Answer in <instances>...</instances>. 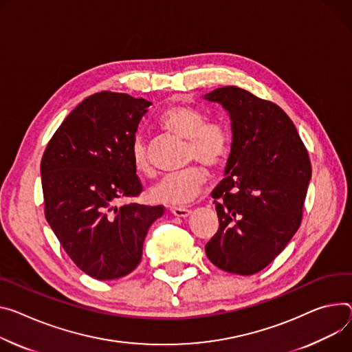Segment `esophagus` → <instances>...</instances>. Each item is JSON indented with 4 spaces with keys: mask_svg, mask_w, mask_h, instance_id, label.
Masks as SVG:
<instances>
[{
    "mask_svg": "<svg viewBox=\"0 0 352 352\" xmlns=\"http://www.w3.org/2000/svg\"><path fill=\"white\" fill-rule=\"evenodd\" d=\"M171 213L177 217H186L190 213V210L184 206H174V208H171Z\"/></svg>",
    "mask_w": 352,
    "mask_h": 352,
    "instance_id": "34e87169",
    "label": "esophagus"
}]
</instances>
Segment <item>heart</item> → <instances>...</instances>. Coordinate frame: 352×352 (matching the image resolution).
Listing matches in <instances>:
<instances>
[{
	"mask_svg": "<svg viewBox=\"0 0 352 352\" xmlns=\"http://www.w3.org/2000/svg\"><path fill=\"white\" fill-rule=\"evenodd\" d=\"M206 113L195 107L177 104L158 118V126L167 133L188 142L189 163H202L210 168H221L232 154L233 138L226 122L206 119ZM133 168L142 175L153 174V163L147 143L136 138L131 147ZM209 173L202 166H192L181 173L164 177L150 189V198L157 204L182 206L192 202L204 190Z\"/></svg>",
	"mask_w": 352,
	"mask_h": 352,
	"instance_id": "obj_1",
	"label": "heart"
}]
</instances>
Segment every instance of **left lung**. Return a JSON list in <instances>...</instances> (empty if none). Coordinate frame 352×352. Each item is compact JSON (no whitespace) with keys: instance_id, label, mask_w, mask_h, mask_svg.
Instances as JSON below:
<instances>
[{"instance_id":"obj_1","label":"left lung","mask_w":352,"mask_h":352,"mask_svg":"<svg viewBox=\"0 0 352 352\" xmlns=\"http://www.w3.org/2000/svg\"><path fill=\"white\" fill-rule=\"evenodd\" d=\"M205 98L229 112L233 132L228 175L212 192L219 228L205 251L217 268L252 275L276 258L300 226L309 153L276 104L234 85Z\"/></svg>"}]
</instances>
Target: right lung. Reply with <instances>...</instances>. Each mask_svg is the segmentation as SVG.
I'll use <instances>...</instances> for the list:
<instances>
[{"instance_id": "obj_1", "label": "right lung", "mask_w": 352, "mask_h": 352, "mask_svg": "<svg viewBox=\"0 0 352 352\" xmlns=\"http://www.w3.org/2000/svg\"><path fill=\"white\" fill-rule=\"evenodd\" d=\"M150 105L122 92L94 94L58 126L42 157L46 220L73 263L95 279L132 272L148 228L166 210L115 205L143 190L131 147Z\"/></svg>"}]
</instances>
